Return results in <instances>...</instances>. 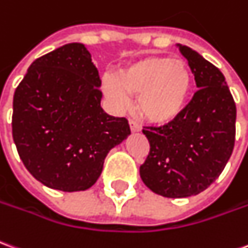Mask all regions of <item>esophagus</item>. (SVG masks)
<instances>
[{
    "label": "esophagus",
    "instance_id": "esophagus-1",
    "mask_svg": "<svg viewBox=\"0 0 248 248\" xmlns=\"http://www.w3.org/2000/svg\"><path fill=\"white\" fill-rule=\"evenodd\" d=\"M129 124H130V129H131V131H133V133H136V131H140V130H141L140 124H137L134 119H130Z\"/></svg>",
    "mask_w": 248,
    "mask_h": 248
}]
</instances>
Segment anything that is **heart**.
I'll list each match as a JSON object with an SVG mask.
<instances>
[{
    "label": "heart",
    "mask_w": 248,
    "mask_h": 248,
    "mask_svg": "<svg viewBox=\"0 0 248 248\" xmlns=\"http://www.w3.org/2000/svg\"><path fill=\"white\" fill-rule=\"evenodd\" d=\"M193 76L181 59L148 56L122 67L103 90L119 107L137 94V108L143 118L158 124H170L185 111L192 93Z\"/></svg>",
    "instance_id": "b5f03b06"
}]
</instances>
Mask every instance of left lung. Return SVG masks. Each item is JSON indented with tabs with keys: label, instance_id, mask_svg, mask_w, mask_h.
Masks as SVG:
<instances>
[{
	"label": "left lung",
	"instance_id": "1",
	"mask_svg": "<svg viewBox=\"0 0 248 248\" xmlns=\"http://www.w3.org/2000/svg\"><path fill=\"white\" fill-rule=\"evenodd\" d=\"M199 87L185 111L164 126H143L150 145L140 166L143 184L164 197H189L220 176L235 145L236 106L217 67L178 46Z\"/></svg>",
	"mask_w": 248,
	"mask_h": 248
}]
</instances>
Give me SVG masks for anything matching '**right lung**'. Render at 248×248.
<instances>
[{"label":"right lung","instance_id":"obj_1","mask_svg":"<svg viewBox=\"0 0 248 248\" xmlns=\"http://www.w3.org/2000/svg\"><path fill=\"white\" fill-rule=\"evenodd\" d=\"M100 84L90 52L71 43L36 59L16 88L13 141L29 173L48 188L88 189L110 149L130 134L127 119L100 107Z\"/></svg>","mask_w":248,"mask_h":248}]
</instances>
